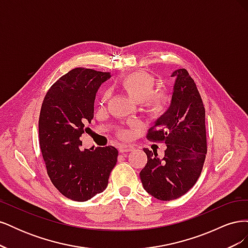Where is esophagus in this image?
Here are the masks:
<instances>
[{"mask_svg": "<svg viewBox=\"0 0 248 248\" xmlns=\"http://www.w3.org/2000/svg\"><path fill=\"white\" fill-rule=\"evenodd\" d=\"M133 150V147L132 146H129V145H126V144H123L119 147V151L121 153H126V152H130Z\"/></svg>", "mask_w": 248, "mask_h": 248, "instance_id": "34e87169", "label": "esophagus"}]
</instances>
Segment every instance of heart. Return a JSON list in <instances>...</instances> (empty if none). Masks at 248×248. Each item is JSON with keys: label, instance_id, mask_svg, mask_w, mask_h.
I'll return each instance as SVG.
<instances>
[{"label": "heart", "instance_id": "heart-1", "mask_svg": "<svg viewBox=\"0 0 248 248\" xmlns=\"http://www.w3.org/2000/svg\"><path fill=\"white\" fill-rule=\"evenodd\" d=\"M122 89L130 98L137 102H142L148 114L159 116L166 110L170 102V96L166 92H153L155 80L146 72H133L120 81ZM110 96L108 90L103 91L101 103H106Z\"/></svg>", "mask_w": 248, "mask_h": 248}]
</instances>
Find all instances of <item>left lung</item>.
<instances>
[{
    "label": "left lung",
    "instance_id": "1",
    "mask_svg": "<svg viewBox=\"0 0 248 248\" xmlns=\"http://www.w3.org/2000/svg\"><path fill=\"white\" fill-rule=\"evenodd\" d=\"M175 78L170 107L154 122L148 139L167 146L162 158L145 148L148 161L140 172L144 189L157 200L182 197L196 184L207 154L205 108L194 80L185 69Z\"/></svg>",
    "mask_w": 248,
    "mask_h": 248
}]
</instances>
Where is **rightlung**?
I'll use <instances>...</instances> for the list:
<instances>
[{"label":"right lung","mask_w":248,"mask_h":248,"mask_svg":"<svg viewBox=\"0 0 248 248\" xmlns=\"http://www.w3.org/2000/svg\"><path fill=\"white\" fill-rule=\"evenodd\" d=\"M109 72L76 68L60 78L48 90L41 107L39 142L47 174L63 196L86 202L107 188L118 150L79 147V138L94 117V101Z\"/></svg>","instance_id":"1"}]
</instances>
